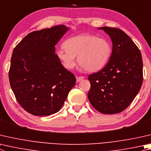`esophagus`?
Returning <instances> with one entry per match:
<instances>
[{"mask_svg":"<svg viewBox=\"0 0 151 151\" xmlns=\"http://www.w3.org/2000/svg\"><path fill=\"white\" fill-rule=\"evenodd\" d=\"M84 78V76H77V77H76V81L80 82L82 80H83Z\"/></svg>","mask_w":151,"mask_h":151,"instance_id":"obj_1","label":"esophagus"}]
</instances>
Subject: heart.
I'll return each mask as SVG.
<instances>
[{
    "mask_svg": "<svg viewBox=\"0 0 151 151\" xmlns=\"http://www.w3.org/2000/svg\"><path fill=\"white\" fill-rule=\"evenodd\" d=\"M63 47L58 49L56 55L66 69L76 66V57L78 64L88 72H96L109 62L112 53L109 41L96 35L84 34L70 37L65 41Z\"/></svg>",
    "mask_w": 151,
    "mask_h": 151,
    "instance_id": "obj_1",
    "label": "heart"
}]
</instances>
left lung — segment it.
I'll list each match as a JSON object with an SVG mask.
<instances>
[{"label":"left lung","instance_id":"8db88e82","mask_svg":"<svg viewBox=\"0 0 151 151\" xmlns=\"http://www.w3.org/2000/svg\"><path fill=\"white\" fill-rule=\"evenodd\" d=\"M111 37L113 49L108 64L88 76V97L94 108L104 114H118L132 102L143 80L141 51L125 33L102 27Z\"/></svg>","mask_w":151,"mask_h":151}]
</instances>
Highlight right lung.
<instances>
[{
    "label": "right lung",
    "mask_w": 151,
    "mask_h": 151,
    "mask_svg": "<svg viewBox=\"0 0 151 151\" xmlns=\"http://www.w3.org/2000/svg\"><path fill=\"white\" fill-rule=\"evenodd\" d=\"M68 28L59 25L29 33L14 49L9 81L16 100L28 113L45 116L61 108L76 77L57 57L55 45Z\"/></svg>",
    "instance_id": "right-lung-1"
}]
</instances>
